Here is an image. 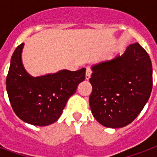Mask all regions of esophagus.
I'll return each mask as SVG.
<instances>
[{
    "mask_svg": "<svg viewBox=\"0 0 157 157\" xmlns=\"http://www.w3.org/2000/svg\"><path fill=\"white\" fill-rule=\"evenodd\" d=\"M91 74H92V71H91V69L90 68V67H87V68H86V80H89V79L90 78Z\"/></svg>",
    "mask_w": 157,
    "mask_h": 157,
    "instance_id": "1",
    "label": "esophagus"
}]
</instances>
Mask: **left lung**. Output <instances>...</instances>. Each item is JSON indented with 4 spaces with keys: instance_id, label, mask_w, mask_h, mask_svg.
<instances>
[{
    "instance_id": "8db88e82",
    "label": "left lung",
    "mask_w": 157,
    "mask_h": 157,
    "mask_svg": "<svg viewBox=\"0 0 157 157\" xmlns=\"http://www.w3.org/2000/svg\"><path fill=\"white\" fill-rule=\"evenodd\" d=\"M91 112L108 128L130 124L144 109L152 90V66L146 50L134 43L122 55L92 66Z\"/></svg>"
}]
</instances>
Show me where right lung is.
<instances>
[{"label":"right lung","instance_id":"add662e5","mask_svg":"<svg viewBox=\"0 0 157 157\" xmlns=\"http://www.w3.org/2000/svg\"><path fill=\"white\" fill-rule=\"evenodd\" d=\"M24 44L11 57L6 77V90L13 112L28 124L45 126L58 121L68 98L86 78V68L76 71L61 70L56 73L33 77L22 63Z\"/></svg>","mask_w":157,"mask_h":157}]
</instances>
